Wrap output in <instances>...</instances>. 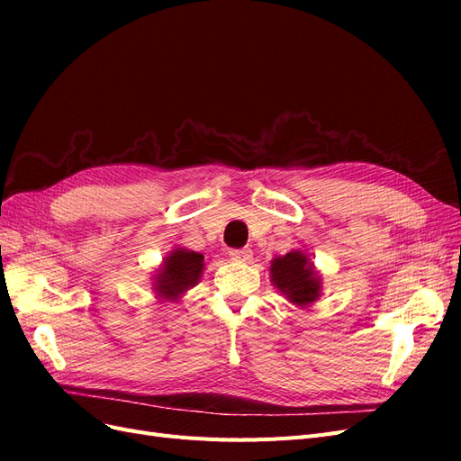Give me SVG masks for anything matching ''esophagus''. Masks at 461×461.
Instances as JSON below:
<instances>
[{
	"instance_id": "34e87169",
	"label": "esophagus",
	"mask_w": 461,
	"mask_h": 461,
	"mask_svg": "<svg viewBox=\"0 0 461 461\" xmlns=\"http://www.w3.org/2000/svg\"><path fill=\"white\" fill-rule=\"evenodd\" d=\"M229 256H230V259H232V261L248 263L249 259H252L254 252H252V249H249V248H240V249H230Z\"/></svg>"
}]
</instances>
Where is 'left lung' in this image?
I'll list each match as a JSON object with an SVG mask.
<instances>
[{
    "instance_id": "8db88e82",
    "label": "left lung",
    "mask_w": 461,
    "mask_h": 461,
    "mask_svg": "<svg viewBox=\"0 0 461 461\" xmlns=\"http://www.w3.org/2000/svg\"><path fill=\"white\" fill-rule=\"evenodd\" d=\"M271 283L281 292V294L298 308H308L319 300L321 276L315 271L310 256L302 249H292V252L278 256L271 261Z\"/></svg>"
}]
</instances>
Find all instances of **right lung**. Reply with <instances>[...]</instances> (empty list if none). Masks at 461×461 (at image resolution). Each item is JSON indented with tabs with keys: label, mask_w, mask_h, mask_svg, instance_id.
<instances>
[{
	"label": "right lung",
	"mask_w": 461,
	"mask_h": 461,
	"mask_svg": "<svg viewBox=\"0 0 461 461\" xmlns=\"http://www.w3.org/2000/svg\"><path fill=\"white\" fill-rule=\"evenodd\" d=\"M203 267L202 254L186 248H175L163 259L158 275H153V290L161 300L178 302L185 292L198 285Z\"/></svg>",
	"instance_id": "add662e5"
}]
</instances>
